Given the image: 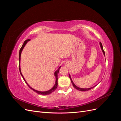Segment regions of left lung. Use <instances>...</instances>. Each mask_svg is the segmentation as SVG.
I'll return each mask as SVG.
<instances>
[{"label":"left lung","instance_id":"1","mask_svg":"<svg viewBox=\"0 0 121 121\" xmlns=\"http://www.w3.org/2000/svg\"><path fill=\"white\" fill-rule=\"evenodd\" d=\"M100 47H101V48L102 52H103L104 55L105 56V52H104V50L103 47H102V44H101V42H100ZM69 78H70V79H71V82H72V84H73V86H74V88H76V89H77V90H79V91H86L89 90H90V89H91L93 88H94L95 86H96V85H95V86H93V87H92L89 88H79V87H77V86H76L75 85L74 83H73V81H72V79H71V76H70V75H69Z\"/></svg>","mask_w":121,"mask_h":121}]
</instances>
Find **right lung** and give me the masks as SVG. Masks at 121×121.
Listing matches in <instances>:
<instances>
[{
    "label": "right lung",
    "instance_id": "right-lung-1",
    "mask_svg": "<svg viewBox=\"0 0 121 121\" xmlns=\"http://www.w3.org/2000/svg\"><path fill=\"white\" fill-rule=\"evenodd\" d=\"M30 39H27V40H26V41L24 42L22 46V47L21 48V49H20V52H19V70H20V74H21V75H22V77H23V78L24 80L25 81V82H26V84H27V85H28L29 87H30V88H31L32 90L34 91L35 92H36V93H38V94H42V95H48V94H50V93H52V92H53V91L57 88V81H58L57 76H58V72H59V70H60V67H61V66H60V68H58V69H57V70L56 71V72L54 73V75H55V76H56V84H55V85H54V86L51 89H50V90H48V91H44V92H42V91H37V90H36L34 89L33 88H31L30 86H29V85H28V84L27 83V82L26 81L25 79H24V77H23V76L22 74V73H21V68H20L21 54L22 51V50L23 49L24 47H25V45L26 44V43H27L29 41H30Z\"/></svg>",
    "mask_w": 121,
    "mask_h": 121
}]
</instances>
